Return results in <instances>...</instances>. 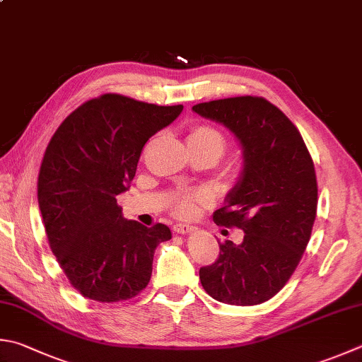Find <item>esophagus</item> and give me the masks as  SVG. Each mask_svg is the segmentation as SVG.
I'll return each instance as SVG.
<instances>
[{"mask_svg":"<svg viewBox=\"0 0 362 362\" xmlns=\"http://www.w3.org/2000/svg\"><path fill=\"white\" fill-rule=\"evenodd\" d=\"M173 230L176 231V233L187 235V233H190V231H194V227H190V225H187V223H176Z\"/></svg>","mask_w":362,"mask_h":362,"instance_id":"34e87169","label":"esophagus"}]
</instances>
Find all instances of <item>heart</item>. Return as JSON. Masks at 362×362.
Wrapping results in <instances>:
<instances>
[{"instance_id": "1", "label": "heart", "mask_w": 362, "mask_h": 362, "mask_svg": "<svg viewBox=\"0 0 362 362\" xmlns=\"http://www.w3.org/2000/svg\"><path fill=\"white\" fill-rule=\"evenodd\" d=\"M189 143L190 145L211 149V151L216 153L217 159L221 158L225 148H227V139H225V135L221 131H217L216 127L208 124H197L190 129ZM208 202L209 197L204 192H200V190H181L173 199V211L180 216H189L194 213L197 203Z\"/></svg>"}]
</instances>
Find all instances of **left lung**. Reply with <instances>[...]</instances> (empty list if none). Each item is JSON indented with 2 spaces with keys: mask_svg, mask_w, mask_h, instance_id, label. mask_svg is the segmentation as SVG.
<instances>
[{
  "mask_svg": "<svg viewBox=\"0 0 362 362\" xmlns=\"http://www.w3.org/2000/svg\"><path fill=\"white\" fill-rule=\"evenodd\" d=\"M221 122L243 146L244 165L217 225L244 231L240 245L219 244V258L200 268L204 291L216 301L255 305L288 282L310 240L318 187L313 160L296 126L257 96L209 100L192 107Z\"/></svg>",
  "mask_w": 362,
  "mask_h": 362,
  "instance_id": "8db88e82",
  "label": "left lung"
}]
</instances>
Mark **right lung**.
Returning a JSON list of instances; mask_svg holds the SVG:
<instances>
[{
  "label": "right lung",
  "instance_id": "add662e5",
  "mask_svg": "<svg viewBox=\"0 0 362 362\" xmlns=\"http://www.w3.org/2000/svg\"><path fill=\"white\" fill-rule=\"evenodd\" d=\"M181 112L108 93L75 108L53 134L39 170V209L52 252L85 298L124 301L151 279L154 250L172 231L124 219L117 195L129 189L145 143Z\"/></svg>",
  "mask_w": 362,
  "mask_h": 362
}]
</instances>
